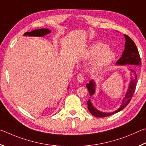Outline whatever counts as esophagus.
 Listing matches in <instances>:
<instances>
[{"mask_svg":"<svg viewBox=\"0 0 146 146\" xmlns=\"http://www.w3.org/2000/svg\"><path fill=\"white\" fill-rule=\"evenodd\" d=\"M77 80L79 82H83L85 80V76H84L83 73H80L77 76Z\"/></svg>","mask_w":146,"mask_h":146,"instance_id":"esophagus-1","label":"esophagus"}]
</instances>
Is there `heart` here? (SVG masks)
Segmentation results:
<instances>
[{"instance_id":"b5f03b06","label":"heart","mask_w":146,"mask_h":146,"mask_svg":"<svg viewBox=\"0 0 146 146\" xmlns=\"http://www.w3.org/2000/svg\"><path fill=\"white\" fill-rule=\"evenodd\" d=\"M108 46L103 43L98 42L92 45L86 51V56L89 58H98L94 65V70H99L108 65L113 60L114 53L107 49Z\"/></svg>"}]
</instances>
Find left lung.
<instances>
[{
	"instance_id": "1",
	"label": "left lung",
	"mask_w": 146,
	"mask_h": 146,
	"mask_svg": "<svg viewBox=\"0 0 146 146\" xmlns=\"http://www.w3.org/2000/svg\"><path fill=\"white\" fill-rule=\"evenodd\" d=\"M125 38H126V43H125V49L124 52L122 53V55L121 58L119 59V60L117 61V65H126V64H130V65H141V59L140 57V54L138 50V48L135 45V42L133 41L131 38H129L128 36L124 35ZM132 72V78L131 81L130 82L129 86L128 88V91L126 94V96L122 101V104L121 106L117 110V111L111 113H103V112L99 111L98 110L96 109L92 106L90 99H88L87 101L88 104V109L89 111L93 115L94 117H105L110 116L111 115L116 113L117 112L122 110L124 109L131 101L133 96L134 92L136 88V84L137 80V73L134 70H131ZM86 87H87L89 94L90 96H92L95 93V83H94L93 80L90 81L89 83L86 84Z\"/></svg>"
}]
</instances>
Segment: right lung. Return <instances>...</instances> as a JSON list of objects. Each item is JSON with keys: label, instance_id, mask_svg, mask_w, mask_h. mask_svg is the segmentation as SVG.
<instances>
[{"label": "right lung", "instance_id": "right-lung-1", "mask_svg": "<svg viewBox=\"0 0 146 146\" xmlns=\"http://www.w3.org/2000/svg\"><path fill=\"white\" fill-rule=\"evenodd\" d=\"M50 31L48 29H40L33 30L31 32L25 33L24 35L33 36H43L45 35L50 33Z\"/></svg>", "mask_w": 146, "mask_h": 146}]
</instances>
